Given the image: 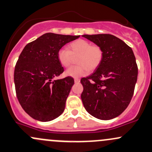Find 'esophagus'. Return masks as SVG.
I'll return each mask as SVG.
<instances>
[{
	"label": "esophagus",
	"instance_id": "1",
	"mask_svg": "<svg viewBox=\"0 0 152 152\" xmlns=\"http://www.w3.org/2000/svg\"><path fill=\"white\" fill-rule=\"evenodd\" d=\"M74 81H75V83H79L80 79H78V78H76V79H74Z\"/></svg>",
	"mask_w": 152,
	"mask_h": 152
}]
</instances>
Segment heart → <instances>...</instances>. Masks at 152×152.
Wrapping results in <instances>:
<instances>
[{"instance_id":"heart-1","label":"heart","mask_w":152,"mask_h":152,"mask_svg":"<svg viewBox=\"0 0 152 152\" xmlns=\"http://www.w3.org/2000/svg\"><path fill=\"white\" fill-rule=\"evenodd\" d=\"M68 49L62 48L58 53V59L63 67L67 68L72 64L73 58H77V66L66 70V75L73 78L85 76L89 71H94L100 66L104 56L101 47L92 45L91 42L83 39L70 43Z\"/></svg>"}]
</instances>
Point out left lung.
<instances>
[{
	"instance_id": "1",
	"label": "left lung",
	"mask_w": 152,
	"mask_h": 152,
	"mask_svg": "<svg viewBox=\"0 0 152 152\" xmlns=\"http://www.w3.org/2000/svg\"><path fill=\"white\" fill-rule=\"evenodd\" d=\"M104 52L100 66L81 79V95L86 110L100 120L116 118L127 108L137 81L138 67L131 48L117 37L107 34H84Z\"/></svg>"
}]
</instances>
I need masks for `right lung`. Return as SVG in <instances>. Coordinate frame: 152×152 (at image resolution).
<instances>
[{
  "label": "right lung",
  "mask_w": 152,
  "mask_h": 152,
  "mask_svg": "<svg viewBox=\"0 0 152 152\" xmlns=\"http://www.w3.org/2000/svg\"><path fill=\"white\" fill-rule=\"evenodd\" d=\"M80 35L46 33L28 43L15 66L16 96L24 110L42 122L53 121L63 113L72 88V77L53 80L64 69L58 59L63 46Z\"/></svg>",
  "instance_id": "1"
}]
</instances>
